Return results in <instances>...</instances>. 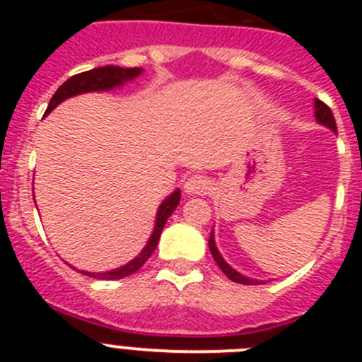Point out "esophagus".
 <instances>
[{"label": "esophagus", "instance_id": "obj_1", "mask_svg": "<svg viewBox=\"0 0 362 362\" xmlns=\"http://www.w3.org/2000/svg\"><path fill=\"white\" fill-rule=\"evenodd\" d=\"M210 188H212L210 179L201 174L190 175L183 185V190L187 196H204V194H209Z\"/></svg>", "mask_w": 362, "mask_h": 362}]
</instances>
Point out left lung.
Masks as SVG:
<instances>
[{"mask_svg":"<svg viewBox=\"0 0 362 362\" xmlns=\"http://www.w3.org/2000/svg\"><path fill=\"white\" fill-rule=\"evenodd\" d=\"M313 108H315V112H313V116H315V121H317L319 124H322V127H326V129H330L332 132H337V124H335L334 114H332L330 108L326 107V105L322 103V101H319V99H315V103H313ZM209 248H210V254H212L214 261H216V263H217V267H219L221 270L225 272L226 277H228L230 281H233V283H241V284H263V281H257V279H252V277L243 276V274H239V272L235 270V268H232L228 263H226L225 259H223V255H221V252L217 250L216 238H214V230H212V233H210Z\"/></svg>","mask_w":362,"mask_h":362,"instance_id":"8db88e82","label":"left lung"}]
</instances>
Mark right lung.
I'll list each match as a JSON object with an SVG mask.
<instances>
[{
	"instance_id": "add662e5",
	"label": "right lung",
	"mask_w": 362,
	"mask_h": 362,
	"mask_svg": "<svg viewBox=\"0 0 362 362\" xmlns=\"http://www.w3.org/2000/svg\"><path fill=\"white\" fill-rule=\"evenodd\" d=\"M143 69H123V66H114V65H105V66H98V69L86 70V72L76 74L72 78L66 79L59 88L56 90V94L52 95L50 99L49 107H47V112H45V116L50 114L54 108L57 107L59 103H63L65 99L74 98V95L79 94H88V92H108L114 90V88H119L123 86L124 83L134 81L137 76H141ZM34 194V192H32ZM179 199H181V190L175 188L172 192L170 196H166L163 199V203L159 204L158 212H156V221H153V230L150 233L148 241H146L145 248H143L132 261H129L123 267H117L114 270L108 272H86V270H79L83 276L86 277H94V279L99 281H116V279H123V277H129L132 274H136L143 264L146 263V259L153 254L156 250V246H158L159 238H161V232L165 228L166 221L168 217L172 216L175 209H177ZM76 270V268H74Z\"/></svg>"
}]
</instances>
